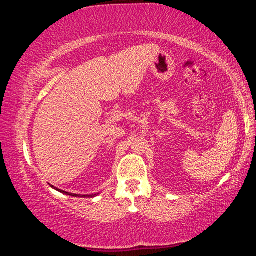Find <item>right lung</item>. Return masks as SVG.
<instances>
[{"label":"right lung","mask_w":256,"mask_h":256,"mask_svg":"<svg viewBox=\"0 0 256 256\" xmlns=\"http://www.w3.org/2000/svg\"><path fill=\"white\" fill-rule=\"evenodd\" d=\"M52 188H53L54 190H58V192H60V193H63V194H66V196H76V198H94L97 196V194H99V193H97V194H86V196H82V194H73V193H68V192H66V190H60V188H54L53 185H50Z\"/></svg>","instance_id":"right-lung-1"}]
</instances>
